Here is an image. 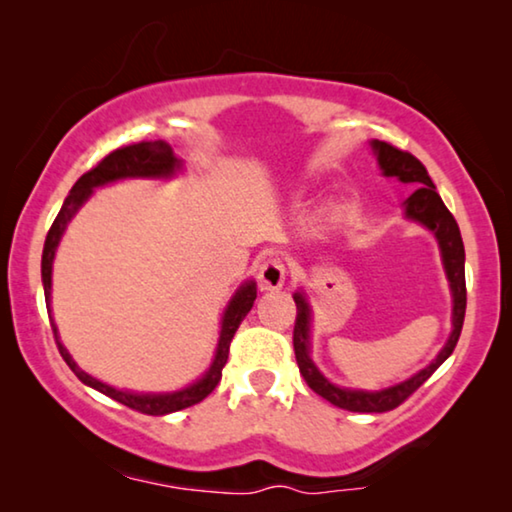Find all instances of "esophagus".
I'll list each match as a JSON object with an SVG mask.
<instances>
[{"mask_svg":"<svg viewBox=\"0 0 512 512\" xmlns=\"http://www.w3.org/2000/svg\"><path fill=\"white\" fill-rule=\"evenodd\" d=\"M286 268L277 256H268L258 263V286L261 291H277L284 286Z\"/></svg>","mask_w":512,"mask_h":512,"instance_id":"esophagus-1","label":"esophagus"}]
</instances>
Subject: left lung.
Wrapping results in <instances>:
<instances>
[{
  "label": "left lung",
  "instance_id": "1",
  "mask_svg": "<svg viewBox=\"0 0 512 512\" xmlns=\"http://www.w3.org/2000/svg\"><path fill=\"white\" fill-rule=\"evenodd\" d=\"M373 146L377 163L384 177H396L403 184L415 186V193L405 200V216L412 221L422 223L436 235L440 254H443V265L447 282L452 289V333L450 340L445 342V347L440 349V354L433 359L424 370H419L417 375H412L410 380L394 387L382 389V391H361V389H342L335 387L319 373V368L314 366L310 359V324H312V310L307 303L305 293L298 291L293 293L296 300V326H293V352H296V361L300 368V375L305 377L307 387L314 394L326 398L328 403H333L335 408L349 410V412H389L401 405L405 398L415 394L436 370L443 366V361L454 352L457 347L461 326H464V314H466V272H464V242H461V233L457 221L450 214V209L445 207V202L440 200L436 193V186L426 172V167L408 151L396 149L387 142L373 139Z\"/></svg>",
  "mask_w": 512,
  "mask_h": 512
}]
</instances>
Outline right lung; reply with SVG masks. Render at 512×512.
I'll list each match as a JSON object with an SVG mask.
<instances>
[{"mask_svg":"<svg viewBox=\"0 0 512 512\" xmlns=\"http://www.w3.org/2000/svg\"><path fill=\"white\" fill-rule=\"evenodd\" d=\"M181 167V160L174 156L172 146L165 144L163 139L158 142H139V144H130V146H121V149L111 151L109 156H104L100 163H97L93 170H88L83 177L76 181L72 186V191L62 202V209L55 216L51 230L46 235V244H44V256H41V282H44V296H46V307H48V317H51V275H53V258H55V249L62 240V233H65L67 223L72 221V216L79 212V207L90 198L93 188L111 184V181L118 179H132V177H151V179H167L172 177ZM256 300V282H244L237 293L230 300L226 312H223V321H221V335H219V347H216V356L212 361V366L205 375L200 377L198 382L191 384V387L181 389V391H172V394H132V391H123V389H114L109 384H104L95 377H90L88 373L76 366L72 356L62 345L58 338V326L51 321L53 335H55V345H58L62 359L72 373L79 377L83 384L93 387L100 391V394L114 398V401L128 405V408L142 412V415H170V412L191 408V405L200 403L202 398H207L212 391L216 389V384L221 382V370L228 361V349L230 342H233V335L237 328H240L242 319L247 317L251 307H254ZM53 319V317H51Z\"/></svg>","mask_w":512,"mask_h":512,"instance_id":"add662e5","label":"right lung"}]
</instances>
